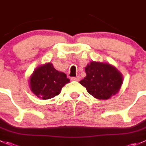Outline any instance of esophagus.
<instances>
[{
    "mask_svg": "<svg viewBox=\"0 0 146 146\" xmlns=\"http://www.w3.org/2000/svg\"><path fill=\"white\" fill-rule=\"evenodd\" d=\"M71 80H74V81H79V80H80V77H78V76H77V77H72Z\"/></svg>",
    "mask_w": 146,
    "mask_h": 146,
    "instance_id": "obj_1",
    "label": "esophagus"
}]
</instances>
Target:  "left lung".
<instances>
[{
	"mask_svg": "<svg viewBox=\"0 0 146 146\" xmlns=\"http://www.w3.org/2000/svg\"><path fill=\"white\" fill-rule=\"evenodd\" d=\"M85 71L86 76L80 83L99 100H108L118 93L123 81L122 73L110 63L91 61Z\"/></svg>",
	"mask_w": 146,
	"mask_h": 146,
	"instance_id": "obj_1",
	"label": "left lung"
}]
</instances>
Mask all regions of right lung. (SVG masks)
I'll return each instance as SVG.
<instances>
[{
	"instance_id": "obj_1",
	"label": "right lung",
	"mask_w": 146,
	"mask_h": 146,
	"mask_svg": "<svg viewBox=\"0 0 146 146\" xmlns=\"http://www.w3.org/2000/svg\"><path fill=\"white\" fill-rule=\"evenodd\" d=\"M29 87L33 94L43 100L58 96L70 82L66 73L56 70L51 63L38 66L29 77Z\"/></svg>"
}]
</instances>
